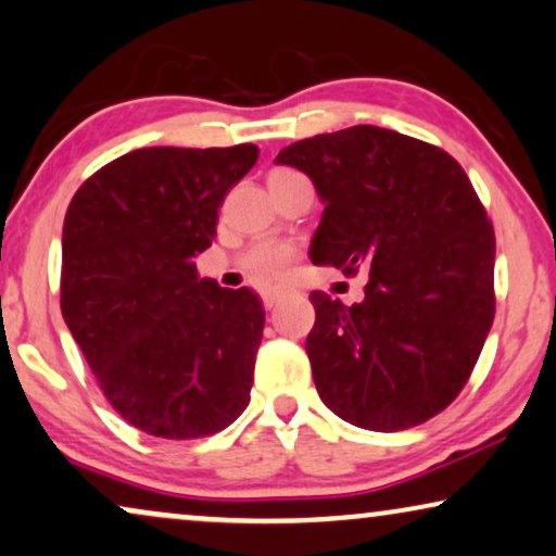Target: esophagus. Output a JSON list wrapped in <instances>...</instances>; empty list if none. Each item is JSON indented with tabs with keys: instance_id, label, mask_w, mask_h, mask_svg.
<instances>
[{
	"instance_id": "34e87169",
	"label": "esophagus",
	"mask_w": 556,
	"mask_h": 556,
	"mask_svg": "<svg viewBox=\"0 0 556 556\" xmlns=\"http://www.w3.org/2000/svg\"><path fill=\"white\" fill-rule=\"evenodd\" d=\"M283 295H286L283 288H273V291H265V293H263V303H265V308H273V306H276V303H278L280 299H283Z\"/></svg>"
}]
</instances>
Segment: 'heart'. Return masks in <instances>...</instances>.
I'll use <instances>...</instances> for the list:
<instances>
[{"mask_svg":"<svg viewBox=\"0 0 556 556\" xmlns=\"http://www.w3.org/2000/svg\"><path fill=\"white\" fill-rule=\"evenodd\" d=\"M286 172V169H278ZM293 261V248L288 242L280 240H261L248 250L245 265L257 283H270L278 280L288 270V265Z\"/></svg>","mask_w":556,"mask_h":556,"instance_id":"heart-1","label":"heart"}]
</instances>
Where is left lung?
I'll use <instances>...</instances> for the list:
<instances>
[{"mask_svg": "<svg viewBox=\"0 0 556 556\" xmlns=\"http://www.w3.org/2000/svg\"><path fill=\"white\" fill-rule=\"evenodd\" d=\"M314 181V265L367 270L354 306L311 293L318 397L364 430L415 428L458 397L493 324L496 238L443 149L379 126L295 141L276 156Z\"/></svg>", "mask_w": 556, "mask_h": 556, "instance_id": "1", "label": "left lung"}]
</instances>
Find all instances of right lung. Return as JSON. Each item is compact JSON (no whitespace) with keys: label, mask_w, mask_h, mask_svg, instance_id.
<instances>
[{"label":"right lung","mask_w":556,"mask_h":556,"mask_svg":"<svg viewBox=\"0 0 556 556\" xmlns=\"http://www.w3.org/2000/svg\"><path fill=\"white\" fill-rule=\"evenodd\" d=\"M257 147L136 149L75 192L60 308L113 409L149 435L204 438L250 402L263 301L197 276Z\"/></svg>","instance_id":"right-lung-1"}]
</instances>
